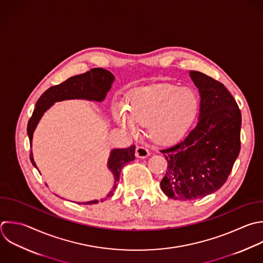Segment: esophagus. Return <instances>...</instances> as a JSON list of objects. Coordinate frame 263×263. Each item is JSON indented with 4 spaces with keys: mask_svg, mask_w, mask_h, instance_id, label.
<instances>
[{
    "mask_svg": "<svg viewBox=\"0 0 263 263\" xmlns=\"http://www.w3.org/2000/svg\"><path fill=\"white\" fill-rule=\"evenodd\" d=\"M149 154V150L144 146H138L136 149V156L139 158H146Z\"/></svg>",
    "mask_w": 263,
    "mask_h": 263,
    "instance_id": "obj_1",
    "label": "esophagus"
}]
</instances>
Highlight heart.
<instances>
[{
	"mask_svg": "<svg viewBox=\"0 0 263 263\" xmlns=\"http://www.w3.org/2000/svg\"><path fill=\"white\" fill-rule=\"evenodd\" d=\"M125 108L116 111L119 124L132 133L138 123L148 126L149 136L157 143L167 144L181 138L193 122L199 108L197 93L188 87L156 83L130 92Z\"/></svg>",
	"mask_w": 263,
	"mask_h": 263,
	"instance_id": "1",
	"label": "heart"
}]
</instances>
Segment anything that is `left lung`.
I'll return each mask as SVG.
<instances>
[{"instance_id": "8db88e82", "label": "left lung", "mask_w": 263, "mask_h": 263, "mask_svg": "<svg viewBox=\"0 0 263 263\" xmlns=\"http://www.w3.org/2000/svg\"><path fill=\"white\" fill-rule=\"evenodd\" d=\"M189 74L200 93L198 122L183 141L160 150L167 161L160 188L178 200L202 198L221 188L240 150L241 114L234 98L218 80Z\"/></svg>"}]
</instances>
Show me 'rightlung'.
<instances>
[{
  "label": "right lung",
  "instance_id": "1",
  "mask_svg": "<svg viewBox=\"0 0 263 263\" xmlns=\"http://www.w3.org/2000/svg\"><path fill=\"white\" fill-rule=\"evenodd\" d=\"M114 80V76L109 71L103 68H93L90 71L73 76L61 84L49 87L37 101L36 108L33 112L32 117L28 123V135L30 138V144L32 146V139L34 130L44 114V112L49 109L52 104L55 102L64 101V100H72V99H84L89 101H98L102 102L109 89L111 88V84ZM30 159L34 166L36 163L34 161L33 152L31 151ZM135 159V145H132L127 148L123 149H114L108 161V167L114 175L115 184L113 189L108 193V196H112L114 190L117 187V183L119 181L120 173L122 167L133 161ZM37 167V166H36ZM98 200L82 202L85 204L97 203ZM80 203V202H79Z\"/></svg>",
  "mask_w": 263,
  "mask_h": 263
}]
</instances>
